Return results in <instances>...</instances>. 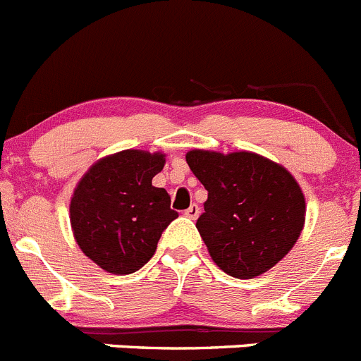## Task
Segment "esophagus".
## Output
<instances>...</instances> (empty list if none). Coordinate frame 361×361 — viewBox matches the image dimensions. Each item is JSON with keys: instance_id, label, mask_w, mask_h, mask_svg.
I'll use <instances>...</instances> for the list:
<instances>
[{"instance_id": "1", "label": "esophagus", "mask_w": 361, "mask_h": 361, "mask_svg": "<svg viewBox=\"0 0 361 361\" xmlns=\"http://www.w3.org/2000/svg\"><path fill=\"white\" fill-rule=\"evenodd\" d=\"M185 217H188V219L200 217V207H197V204H190V207L185 210Z\"/></svg>"}]
</instances>
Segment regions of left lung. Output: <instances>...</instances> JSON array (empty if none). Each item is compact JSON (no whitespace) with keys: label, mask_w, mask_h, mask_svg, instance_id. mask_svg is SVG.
Returning a JSON list of instances; mask_svg holds the SVG:
<instances>
[{"label":"left lung","mask_w":361,"mask_h":361,"mask_svg":"<svg viewBox=\"0 0 361 361\" xmlns=\"http://www.w3.org/2000/svg\"><path fill=\"white\" fill-rule=\"evenodd\" d=\"M208 190L196 222L212 260L240 279H251L288 255L305 228L306 201L283 165L251 151L185 154Z\"/></svg>","instance_id":"8db88e82"}]
</instances>
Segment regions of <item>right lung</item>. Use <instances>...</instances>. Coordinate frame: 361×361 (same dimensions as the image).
I'll return each instance as SVG.
<instances>
[{
    "mask_svg": "<svg viewBox=\"0 0 361 361\" xmlns=\"http://www.w3.org/2000/svg\"><path fill=\"white\" fill-rule=\"evenodd\" d=\"M165 154L124 149L89 167L73 192L71 230L85 257L110 274L151 260L161 231L178 217L165 188L153 187Z\"/></svg>",
    "mask_w": 361,
    "mask_h": 361,
    "instance_id": "1",
    "label": "right lung"
}]
</instances>
